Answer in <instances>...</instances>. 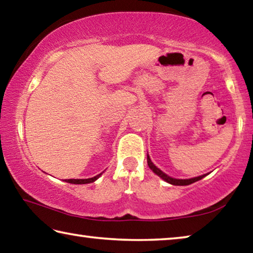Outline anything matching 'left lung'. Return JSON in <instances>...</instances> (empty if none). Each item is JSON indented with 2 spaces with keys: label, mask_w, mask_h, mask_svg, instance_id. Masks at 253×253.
I'll return each instance as SVG.
<instances>
[{
  "label": "left lung",
  "mask_w": 253,
  "mask_h": 253,
  "mask_svg": "<svg viewBox=\"0 0 253 253\" xmlns=\"http://www.w3.org/2000/svg\"><path fill=\"white\" fill-rule=\"evenodd\" d=\"M147 164L149 166V169H151L154 173L157 174L158 176L162 177L164 181H166L169 184H173V185H190V184L194 183L196 181H200V179H202L204 176H207V175H201V176H198V177H193V178H188V179H177V178H173L169 176V175H166L165 173H163L162 170L160 169H157L155 165L153 164L151 158H149V156L147 155Z\"/></svg>",
  "instance_id": "1"
}]
</instances>
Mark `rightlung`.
<instances>
[{
    "mask_svg": "<svg viewBox=\"0 0 253 253\" xmlns=\"http://www.w3.org/2000/svg\"><path fill=\"white\" fill-rule=\"evenodd\" d=\"M101 175V173L99 174V175H96V176H93V177H90V178H84V179H66V182H68V183H71V184H87V183H92V182H95L96 179L99 177Z\"/></svg>",
    "mask_w": 253,
    "mask_h": 253,
    "instance_id": "obj_1",
    "label": "right lung"
}]
</instances>
